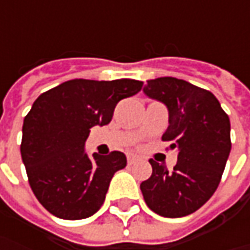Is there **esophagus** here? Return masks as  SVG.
I'll return each instance as SVG.
<instances>
[{
    "label": "esophagus",
    "instance_id": "34e87169",
    "mask_svg": "<svg viewBox=\"0 0 250 250\" xmlns=\"http://www.w3.org/2000/svg\"><path fill=\"white\" fill-rule=\"evenodd\" d=\"M139 161H142V157L140 156H138V154H129L128 156V164H136V163H139Z\"/></svg>",
    "mask_w": 250,
    "mask_h": 250
}]
</instances>
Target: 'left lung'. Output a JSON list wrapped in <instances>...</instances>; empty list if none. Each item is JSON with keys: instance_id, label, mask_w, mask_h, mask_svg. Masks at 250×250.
<instances>
[{"instance_id": "obj_1", "label": "left lung", "mask_w": 250, "mask_h": 250, "mask_svg": "<svg viewBox=\"0 0 250 250\" xmlns=\"http://www.w3.org/2000/svg\"><path fill=\"white\" fill-rule=\"evenodd\" d=\"M143 91L167 105L169 125L161 139L178 151L172 171L150 160L151 177L140 184L145 202L163 217L192 214L221 181L231 151L229 118L213 93L182 79H151Z\"/></svg>"}]
</instances>
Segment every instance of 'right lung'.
<instances>
[{
    "mask_svg": "<svg viewBox=\"0 0 250 250\" xmlns=\"http://www.w3.org/2000/svg\"><path fill=\"white\" fill-rule=\"evenodd\" d=\"M135 79H72L44 91L24 117L21 154L34 196L63 220L93 216L114 174L126 166L121 151L89 157L90 128L110 124L115 105L140 91Z\"/></svg>",
    "mask_w": 250,
    "mask_h": 250,
    "instance_id": "obj_1",
    "label": "right lung"
}]
</instances>
